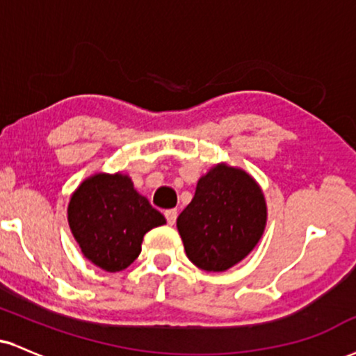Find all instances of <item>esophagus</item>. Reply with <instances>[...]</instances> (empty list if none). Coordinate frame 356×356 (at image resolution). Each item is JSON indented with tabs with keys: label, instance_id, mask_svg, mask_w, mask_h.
I'll return each instance as SVG.
<instances>
[{
	"label": "esophagus",
	"instance_id": "obj_1",
	"mask_svg": "<svg viewBox=\"0 0 356 356\" xmlns=\"http://www.w3.org/2000/svg\"><path fill=\"white\" fill-rule=\"evenodd\" d=\"M164 214H165L167 222H169L170 226H174V224H175V219H177V209H169V211H165Z\"/></svg>",
	"mask_w": 356,
	"mask_h": 356
}]
</instances>
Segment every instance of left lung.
Returning a JSON list of instances; mask_svg holds the SVG:
<instances>
[{
    "label": "left lung",
    "mask_w": 356,
    "mask_h": 356,
    "mask_svg": "<svg viewBox=\"0 0 356 356\" xmlns=\"http://www.w3.org/2000/svg\"><path fill=\"white\" fill-rule=\"evenodd\" d=\"M268 220L264 192L251 174L226 162L201 175L177 218L186 254L206 271H227L252 251Z\"/></svg>",
    "instance_id": "left-lung-1"
}]
</instances>
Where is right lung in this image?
<instances>
[{
	"label": "right lung",
	"instance_id": "obj_1",
	"mask_svg": "<svg viewBox=\"0 0 356 356\" xmlns=\"http://www.w3.org/2000/svg\"><path fill=\"white\" fill-rule=\"evenodd\" d=\"M67 212L81 252L108 273L129 268L140 254L147 232L165 224L124 172L90 175L73 191Z\"/></svg>",
	"mask_w": 356,
	"mask_h": 356
}]
</instances>
